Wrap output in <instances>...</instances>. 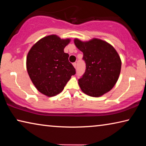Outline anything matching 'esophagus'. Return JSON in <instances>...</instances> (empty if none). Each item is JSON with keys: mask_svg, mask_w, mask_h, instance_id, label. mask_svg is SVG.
Masks as SVG:
<instances>
[{"mask_svg": "<svg viewBox=\"0 0 146 146\" xmlns=\"http://www.w3.org/2000/svg\"><path fill=\"white\" fill-rule=\"evenodd\" d=\"M73 66H74V68H76V62H74V63L73 64Z\"/></svg>", "mask_w": 146, "mask_h": 146, "instance_id": "obj_1", "label": "esophagus"}]
</instances>
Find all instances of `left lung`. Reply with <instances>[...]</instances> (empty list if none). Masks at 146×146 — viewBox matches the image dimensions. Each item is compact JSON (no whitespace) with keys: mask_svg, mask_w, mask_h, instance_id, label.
Wrapping results in <instances>:
<instances>
[{"mask_svg":"<svg viewBox=\"0 0 146 146\" xmlns=\"http://www.w3.org/2000/svg\"><path fill=\"white\" fill-rule=\"evenodd\" d=\"M74 43L84 54L86 69L78 84L84 93L98 97L114 87L119 77L121 59L115 49L107 42L94 38L83 42L75 38Z\"/></svg>","mask_w":146,"mask_h":146,"instance_id":"8db88e82","label":"left lung"}]
</instances>
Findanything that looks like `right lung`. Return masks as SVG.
Returning a JSON list of instances; mask_svg holds the SVG:
<instances>
[{"label":"right lung","mask_w":146,"mask_h":146,"mask_svg":"<svg viewBox=\"0 0 146 146\" xmlns=\"http://www.w3.org/2000/svg\"><path fill=\"white\" fill-rule=\"evenodd\" d=\"M70 38L56 35L41 38L31 47L26 58V68L32 82L39 92L53 97L62 91L76 73L64 49Z\"/></svg>","instance_id":"add662e5"}]
</instances>
